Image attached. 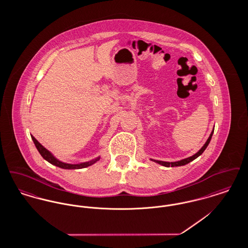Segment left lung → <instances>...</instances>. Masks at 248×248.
<instances>
[{"mask_svg":"<svg viewBox=\"0 0 248 248\" xmlns=\"http://www.w3.org/2000/svg\"><path fill=\"white\" fill-rule=\"evenodd\" d=\"M213 133H214V129H213L212 132H211V134H210V136H209V138H208V140H207V141L205 142V144L202 147V149H201L200 151L197 153V154H194V155H192V156H190L189 158H186V159H183V160H181V161H178V162H174V163H169V162H163V161H156V160H153L154 161L155 163H158L159 165H164V166H166V167H174V166H181V165H187V164H189L190 163L191 161H193L194 159H196L197 157H199L201 154H202L203 152H204V150L207 148V146H208V144H209V142L211 140V138H212Z\"/></svg>","mask_w":248,"mask_h":248,"instance_id":"obj_1","label":"left lung"}]
</instances>
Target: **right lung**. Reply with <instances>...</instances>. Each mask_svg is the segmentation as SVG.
Listing matches in <instances>:
<instances>
[{"label":"right lung","instance_id":"add662e5","mask_svg":"<svg viewBox=\"0 0 248 248\" xmlns=\"http://www.w3.org/2000/svg\"><path fill=\"white\" fill-rule=\"evenodd\" d=\"M31 139L35 144L36 148L38 150V152L40 153V154L43 156V158L45 160H46L47 162H49L50 164L52 165H56V166H59L60 168H63V169H80V168H84V167H87L89 165H93L96 161L99 160V158H96L93 161H90V162H85V163H82V164H78V165H71V164H65V163H62L59 160H57L51 153H49L47 150L42 146L39 142L37 141L35 138L33 136H31Z\"/></svg>","mask_w":248,"mask_h":248}]
</instances>
